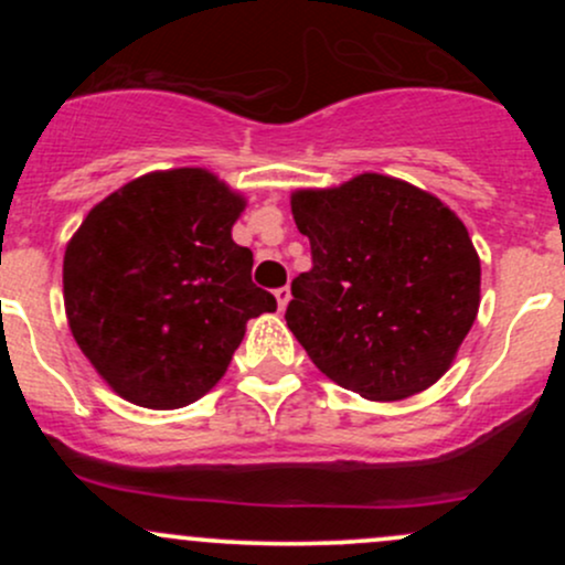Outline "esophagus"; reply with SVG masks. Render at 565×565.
Instances as JSON below:
<instances>
[{
    "label": "esophagus",
    "instance_id": "esophagus-1",
    "mask_svg": "<svg viewBox=\"0 0 565 565\" xmlns=\"http://www.w3.org/2000/svg\"><path fill=\"white\" fill-rule=\"evenodd\" d=\"M289 300H291V291H289V287H281V289H276V302H278V310H284V308H287Z\"/></svg>",
    "mask_w": 565,
    "mask_h": 565
}]
</instances>
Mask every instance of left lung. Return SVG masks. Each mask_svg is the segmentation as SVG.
Instances as JSON below:
<instances>
[{"label": "left lung", "mask_w": 565, "mask_h": 565, "mask_svg": "<svg viewBox=\"0 0 565 565\" xmlns=\"http://www.w3.org/2000/svg\"><path fill=\"white\" fill-rule=\"evenodd\" d=\"M313 268L291 281L287 327L321 374L401 401L449 372L481 305V257L451 206L364 172L289 196Z\"/></svg>", "instance_id": "obj_1"}]
</instances>
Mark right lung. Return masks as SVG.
Wrapping results in <instances>:
<instances>
[{"instance_id": "1", "label": "right lung", "mask_w": 565, "mask_h": 565, "mask_svg": "<svg viewBox=\"0 0 565 565\" xmlns=\"http://www.w3.org/2000/svg\"><path fill=\"white\" fill-rule=\"evenodd\" d=\"M246 196L204 167L157 170L97 201L63 255L76 345L116 395L183 408L223 380L246 321L274 313L233 242Z\"/></svg>"}]
</instances>
